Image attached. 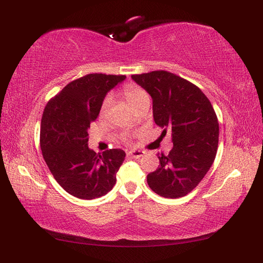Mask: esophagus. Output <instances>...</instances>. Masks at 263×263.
I'll list each match as a JSON object with an SVG mask.
<instances>
[{"label":"esophagus","instance_id":"34e87169","mask_svg":"<svg viewBox=\"0 0 263 263\" xmlns=\"http://www.w3.org/2000/svg\"><path fill=\"white\" fill-rule=\"evenodd\" d=\"M143 154H144V153L141 152V150H130V152L127 153V156H128V157H131V158L138 159V158L142 157Z\"/></svg>","mask_w":263,"mask_h":263}]
</instances>
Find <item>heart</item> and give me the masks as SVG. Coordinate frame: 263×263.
Wrapping results in <instances>:
<instances>
[{"label": "heart", "mask_w": 263, "mask_h": 263, "mask_svg": "<svg viewBox=\"0 0 263 263\" xmlns=\"http://www.w3.org/2000/svg\"><path fill=\"white\" fill-rule=\"evenodd\" d=\"M124 97L132 108L140 103L141 100L149 98L148 93L144 91L142 88L136 85H131V83L124 87ZM110 103H111V97L110 95H107V96L104 98L102 105H100V115H104L106 111H107Z\"/></svg>", "instance_id": "obj_1"}]
</instances>
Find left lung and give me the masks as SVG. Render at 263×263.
I'll list each match as a JSON object with an SVG mask.
<instances>
[{
	"instance_id": "obj_1",
	"label": "left lung",
	"mask_w": 263,
	"mask_h": 263,
	"mask_svg": "<svg viewBox=\"0 0 263 263\" xmlns=\"http://www.w3.org/2000/svg\"><path fill=\"white\" fill-rule=\"evenodd\" d=\"M132 79L153 98L155 123L171 131L173 148L159 156V166L147 176L160 197L182 198L197 187L216 158L218 119L201 89L172 72L158 70L133 74Z\"/></svg>"
}]
</instances>
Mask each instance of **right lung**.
I'll return each mask as SVG.
<instances>
[{"instance_id": "add662e5", "label": "right lung", "mask_w": 263, "mask_h": 263, "mask_svg": "<svg viewBox=\"0 0 263 263\" xmlns=\"http://www.w3.org/2000/svg\"><path fill=\"white\" fill-rule=\"evenodd\" d=\"M123 74L91 73L71 81L48 100L41 123L43 157L55 180L76 198L91 200L108 193L125 158L121 149L96 154L88 148V128L97 120L107 91Z\"/></svg>"}]
</instances>
